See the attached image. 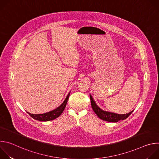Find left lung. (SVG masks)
<instances>
[{
  "mask_svg": "<svg viewBox=\"0 0 159 159\" xmlns=\"http://www.w3.org/2000/svg\"><path fill=\"white\" fill-rule=\"evenodd\" d=\"M90 102H91V106L94 111V112L96 114V115L101 120L108 121V122H112V123H116L119 121L120 120H123L126 119L133 111H131V112L126 113V114H118V113L112 112L109 111H106L101 109L96 103L95 101L94 100L93 96L90 94Z\"/></svg>",
  "mask_w": 159,
  "mask_h": 159,
  "instance_id": "obj_1",
  "label": "left lung"
}]
</instances>
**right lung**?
<instances>
[{"mask_svg":"<svg viewBox=\"0 0 159 159\" xmlns=\"http://www.w3.org/2000/svg\"><path fill=\"white\" fill-rule=\"evenodd\" d=\"M70 92L68 94V95L66 96L65 99L64 100V101L56 109L49 111L48 112H45V113H43V114H36V115H34V114H31V113H30L28 112V114L34 120H38L39 121H52L53 120L56 118H57L58 117H59L61 113L63 112V110L65 109L68 99H69V96H70Z\"/></svg>","mask_w":159,"mask_h":159,"instance_id":"add662e5","label":"right lung"}]
</instances>
